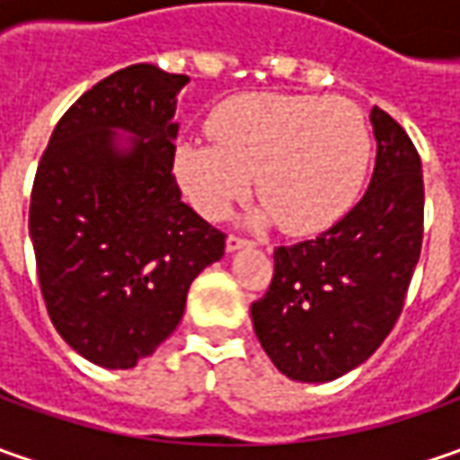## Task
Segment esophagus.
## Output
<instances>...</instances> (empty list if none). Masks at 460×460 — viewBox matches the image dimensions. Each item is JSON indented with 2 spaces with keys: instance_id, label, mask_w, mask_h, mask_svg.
I'll list each match as a JSON object with an SVG mask.
<instances>
[{
  "instance_id": "1",
  "label": "esophagus",
  "mask_w": 460,
  "mask_h": 460,
  "mask_svg": "<svg viewBox=\"0 0 460 460\" xmlns=\"http://www.w3.org/2000/svg\"><path fill=\"white\" fill-rule=\"evenodd\" d=\"M248 245H253V243H251V240L240 238V235H227V240H225L227 253H235V251H240V248H248Z\"/></svg>"
}]
</instances>
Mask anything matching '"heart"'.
Segmentation results:
<instances>
[{"label":"heart","instance_id":"b5f03b06","mask_svg":"<svg viewBox=\"0 0 460 460\" xmlns=\"http://www.w3.org/2000/svg\"><path fill=\"white\" fill-rule=\"evenodd\" d=\"M212 143H181L176 176L207 220H220L253 184L263 217L289 235H314L343 217L361 191L371 133L343 97L243 94L220 104Z\"/></svg>","mask_w":460,"mask_h":460}]
</instances>
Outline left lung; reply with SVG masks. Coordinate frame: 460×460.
Wrapping results in <instances>:
<instances>
[{"label": "left lung", "mask_w": 460, "mask_h": 460, "mask_svg": "<svg viewBox=\"0 0 460 460\" xmlns=\"http://www.w3.org/2000/svg\"><path fill=\"white\" fill-rule=\"evenodd\" d=\"M376 166L363 199L320 238L274 251L269 292L251 305L258 343L294 381L361 366L397 325L422 248L420 153L374 107Z\"/></svg>", "instance_id": "1"}]
</instances>
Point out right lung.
<instances>
[{"instance_id":"add662e5","label":"right lung","mask_w":460,"mask_h":460,"mask_svg":"<svg viewBox=\"0 0 460 460\" xmlns=\"http://www.w3.org/2000/svg\"><path fill=\"white\" fill-rule=\"evenodd\" d=\"M186 81L153 63L119 68L68 107L38 164L30 238L45 307L102 368L153 356L181 323L191 281L225 253V233L181 202L173 176Z\"/></svg>"}]
</instances>
